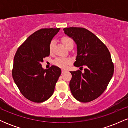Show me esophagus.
Masks as SVG:
<instances>
[{
	"label": "esophagus",
	"instance_id": "esophagus-1",
	"mask_svg": "<svg viewBox=\"0 0 128 128\" xmlns=\"http://www.w3.org/2000/svg\"><path fill=\"white\" fill-rule=\"evenodd\" d=\"M61 72H62V73L63 74V73H64L65 72H66V70H61Z\"/></svg>",
	"mask_w": 128,
	"mask_h": 128
}]
</instances>
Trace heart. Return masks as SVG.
<instances>
[{
  "instance_id": "heart-1",
  "label": "heart",
  "mask_w": 128,
  "mask_h": 128,
  "mask_svg": "<svg viewBox=\"0 0 128 128\" xmlns=\"http://www.w3.org/2000/svg\"><path fill=\"white\" fill-rule=\"evenodd\" d=\"M62 42H63L66 48H68V46L70 44L73 43V40L70 38L67 37V36H64L62 38ZM55 41L53 40L51 42L49 46V50L50 52H52L53 49H54V46H55ZM54 64L56 65L58 67H60V68H66L67 67H68L69 64H70L72 63V60L70 59V58H57L56 59L55 61H54Z\"/></svg>"
}]
</instances>
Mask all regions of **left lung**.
Here are the masks:
<instances>
[{
    "mask_svg": "<svg viewBox=\"0 0 128 128\" xmlns=\"http://www.w3.org/2000/svg\"><path fill=\"white\" fill-rule=\"evenodd\" d=\"M64 33L72 37L78 47L74 66L83 68L70 72L72 78L70 88L73 96L79 102H92L102 94L112 78L114 63L106 45L92 32L83 28H64Z\"/></svg>",
    "mask_w": 128,
    "mask_h": 128,
    "instance_id": "left-lung-1",
    "label": "left lung"
}]
</instances>
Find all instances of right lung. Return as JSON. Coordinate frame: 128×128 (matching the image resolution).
I'll list each match as a JSON object with an SVG mask.
<instances>
[{"label": "right lung", "instance_id": "add662e5", "mask_svg": "<svg viewBox=\"0 0 128 128\" xmlns=\"http://www.w3.org/2000/svg\"><path fill=\"white\" fill-rule=\"evenodd\" d=\"M60 28L37 30L17 49L14 59L12 78L23 96L35 103H42L52 96L61 74L58 67L43 69V58L50 55L49 46Z\"/></svg>", "mask_w": 128, "mask_h": 128}]
</instances>
